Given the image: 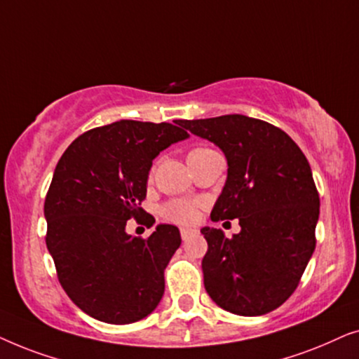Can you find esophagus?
<instances>
[{"label":"esophagus","instance_id":"obj_1","mask_svg":"<svg viewBox=\"0 0 359 359\" xmlns=\"http://www.w3.org/2000/svg\"><path fill=\"white\" fill-rule=\"evenodd\" d=\"M193 233H196V229H191V227L181 229V238H183V240H188Z\"/></svg>","mask_w":359,"mask_h":359}]
</instances>
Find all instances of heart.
Listing matches in <instances>:
<instances>
[{
    "mask_svg": "<svg viewBox=\"0 0 359 359\" xmlns=\"http://www.w3.org/2000/svg\"><path fill=\"white\" fill-rule=\"evenodd\" d=\"M203 150H208V149H196L193 151H189V154H196V151H203ZM161 215H163L166 220H171V222L188 225L198 220L199 210H198V205L193 203H188V201H173V203L165 204L163 208H161Z\"/></svg>",
    "mask_w": 359,
    "mask_h": 359,
    "instance_id": "obj_1",
    "label": "heart"
}]
</instances>
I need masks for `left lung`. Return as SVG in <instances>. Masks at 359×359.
Listing matches in <instances>:
<instances>
[{"instance_id": "left-lung-1", "label": "left lung", "mask_w": 359, "mask_h": 359, "mask_svg": "<svg viewBox=\"0 0 359 359\" xmlns=\"http://www.w3.org/2000/svg\"><path fill=\"white\" fill-rule=\"evenodd\" d=\"M227 158V180L210 219H238L232 238L203 227L204 287L224 311L263 316L286 302L316 250L320 199L311 165L291 137L242 114L180 121Z\"/></svg>"}]
</instances>
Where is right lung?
I'll list each match as a JSON object with an SVG mask.
<instances>
[{"label":"right lung","instance_id":"obj_1","mask_svg":"<svg viewBox=\"0 0 359 359\" xmlns=\"http://www.w3.org/2000/svg\"><path fill=\"white\" fill-rule=\"evenodd\" d=\"M178 126L122 119L96 127L72 142L53 171L43 204L48 253L68 297L96 320H142L163 296L178 227L160 224L144 240L126 225L145 214L139 205L151 161L189 137Z\"/></svg>","mask_w":359,"mask_h":359}]
</instances>
